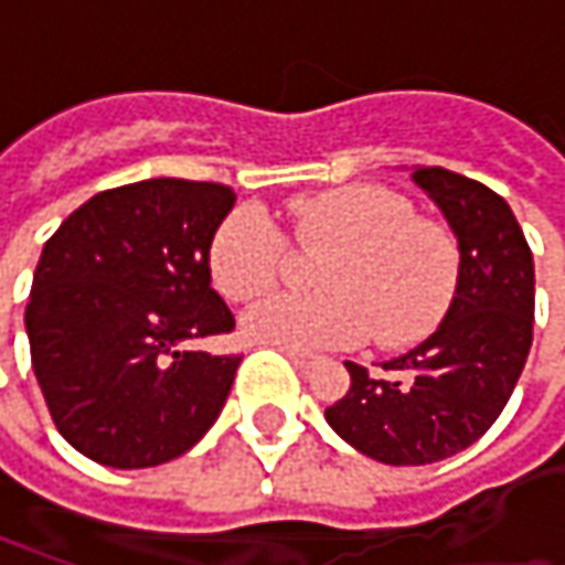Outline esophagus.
I'll return each mask as SVG.
<instances>
[{
	"instance_id": "1",
	"label": "esophagus",
	"mask_w": 565,
	"mask_h": 565,
	"mask_svg": "<svg viewBox=\"0 0 565 565\" xmlns=\"http://www.w3.org/2000/svg\"><path fill=\"white\" fill-rule=\"evenodd\" d=\"M282 352H286V355H289V361H292L295 367H298V371H311V367H315L317 361V355L315 352H298V349H282Z\"/></svg>"
}]
</instances>
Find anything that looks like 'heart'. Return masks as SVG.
I'll list each match as a JSON object with an SVG mask.
<instances>
[{
    "label": "heart",
    "mask_w": 565,
    "mask_h": 565,
    "mask_svg": "<svg viewBox=\"0 0 565 565\" xmlns=\"http://www.w3.org/2000/svg\"><path fill=\"white\" fill-rule=\"evenodd\" d=\"M295 248L317 260V295H273L245 315V337L276 349H345L374 333L383 349L427 339L459 292L456 235L383 185H339L286 204ZM292 245L254 204L228 210L210 235V279L228 301H254L286 276Z\"/></svg>",
    "instance_id": "obj_1"
}]
</instances>
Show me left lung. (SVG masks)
<instances>
[{
  "label": "left lung",
  "mask_w": 565,
  "mask_h": 565,
  "mask_svg": "<svg viewBox=\"0 0 565 565\" xmlns=\"http://www.w3.org/2000/svg\"><path fill=\"white\" fill-rule=\"evenodd\" d=\"M415 182L459 238L462 273L440 330L371 374L345 361L352 386L327 408L345 444L386 466H427L488 434L507 408L534 337V260L510 204L488 185L424 166Z\"/></svg>",
  "instance_id": "obj_1"
}]
</instances>
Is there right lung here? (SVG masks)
Wrapping results in <instances>:
<instances>
[{
	"label": "right lung",
	"instance_id": "obj_1",
	"mask_svg": "<svg viewBox=\"0 0 565 565\" xmlns=\"http://www.w3.org/2000/svg\"><path fill=\"white\" fill-rule=\"evenodd\" d=\"M232 204L220 182L147 179L94 194L43 245L24 311L31 364L81 456L160 466L223 412L242 355L194 342L235 330L206 267Z\"/></svg>",
	"mask_w": 565,
	"mask_h": 565
}]
</instances>
